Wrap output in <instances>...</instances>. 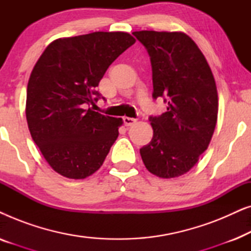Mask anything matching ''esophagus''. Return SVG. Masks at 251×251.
<instances>
[{
  "instance_id": "1",
  "label": "esophagus",
  "mask_w": 251,
  "mask_h": 251,
  "mask_svg": "<svg viewBox=\"0 0 251 251\" xmlns=\"http://www.w3.org/2000/svg\"><path fill=\"white\" fill-rule=\"evenodd\" d=\"M123 122H125V125L126 126H130L135 125V123L137 122V120L132 119V118H128V116H125V118H123Z\"/></svg>"
}]
</instances>
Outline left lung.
Listing matches in <instances>:
<instances>
[{
  "instance_id": "left-lung-1",
  "label": "left lung",
  "mask_w": 251,
  "mask_h": 251,
  "mask_svg": "<svg viewBox=\"0 0 251 251\" xmlns=\"http://www.w3.org/2000/svg\"><path fill=\"white\" fill-rule=\"evenodd\" d=\"M146 48L153 73V98L167 112L151 116L153 138L140 149L150 173L175 178L190 171L208 149L218 114L216 82L203 53L181 32H133Z\"/></svg>"
}]
</instances>
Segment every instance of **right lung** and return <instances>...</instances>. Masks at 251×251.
<instances>
[{
	"mask_svg": "<svg viewBox=\"0 0 251 251\" xmlns=\"http://www.w3.org/2000/svg\"><path fill=\"white\" fill-rule=\"evenodd\" d=\"M136 40L125 32H95L54 40L27 85L26 119L34 143L61 176L83 179L96 173L119 136L122 119L87 105L113 61Z\"/></svg>",
	"mask_w": 251,
	"mask_h": 251,
	"instance_id": "right-lung-1",
	"label": "right lung"
}]
</instances>
